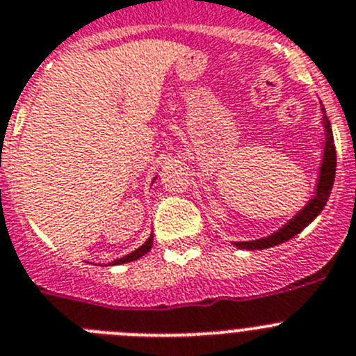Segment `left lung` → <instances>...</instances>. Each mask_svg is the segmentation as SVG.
<instances>
[{
    "mask_svg": "<svg viewBox=\"0 0 356 356\" xmlns=\"http://www.w3.org/2000/svg\"><path fill=\"white\" fill-rule=\"evenodd\" d=\"M321 113H323V127H324V150H323V163H321L319 179H317V186H315V193L307 206L299 213L290 218L283 227L274 231L268 236L259 238V240H251V242H231L238 249H247V251H261V249H270L274 245L289 242L290 238L301 233L314 218L319 216L324 206L327 202V197L332 193L333 181H335V170H337V152H335V141H333V132L330 120L326 118V111H324L323 104H321Z\"/></svg>",
    "mask_w": 356,
    "mask_h": 356,
    "instance_id": "1",
    "label": "left lung"
}]
</instances>
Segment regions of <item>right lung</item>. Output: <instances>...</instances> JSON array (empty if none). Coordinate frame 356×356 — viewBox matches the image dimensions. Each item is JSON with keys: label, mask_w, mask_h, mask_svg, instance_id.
<instances>
[{"label": "right lung", "mask_w": 356, "mask_h": 356, "mask_svg": "<svg viewBox=\"0 0 356 356\" xmlns=\"http://www.w3.org/2000/svg\"><path fill=\"white\" fill-rule=\"evenodd\" d=\"M152 243H154V234H150V236L147 238V242H145L143 245L138 247L136 251H132L131 254L114 259V261H111V264H107V265H122V264H129V261H134V259H140L141 256H145L148 251H150V249H152Z\"/></svg>", "instance_id": "obj_1"}]
</instances>
